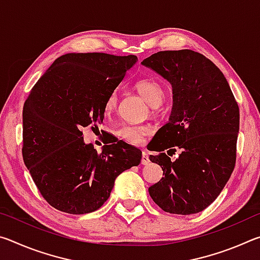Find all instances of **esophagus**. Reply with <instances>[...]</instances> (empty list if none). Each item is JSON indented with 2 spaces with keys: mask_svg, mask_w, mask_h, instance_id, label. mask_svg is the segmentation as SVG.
Segmentation results:
<instances>
[{
  "mask_svg": "<svg viewBox=\"0 0 260 260\" xmlns=\"http://www.w3.org/2000/svg\"><path fill=\"white\" fill-rule=\"evenodd\" d=\"M149 162H150V159H149V156L147 155L146 152L143 151V153H142V159H141V164H142V165H148Z\"/></svg>",
  "mask_w": 260,
  "mask_h": 260,
  "instance_id": "34e87169",
  "label": "esophagus"
}]
</instances>
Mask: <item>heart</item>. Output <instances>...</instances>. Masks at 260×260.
Instances as JSON below:
<instances>
[{
  "instance_id": "b5f03b06",
  "label": "heart",
  "mask_w": 260,
  "mask_h": 260,
  "mask_svg": "<svg viewBox=\"0 0 260 260\" xmlns=\"http://www.w3.org/2000/svg\"><path fill=\"white\" fill-rule=\"evenodd\" d=\"M136 90L140 95L147 101L148 104L152 108L160 107L165 99V90L159 82L152 79H142L136 82ZM118 105V94L117 91L108 96L104 104V112L107 114L112 113L117 109ZM151 133V128L147 125H132L124 124L117 129V135L126 142L131 144H140L143 141L144 136Z\"/></svg>"
}]
</instances>
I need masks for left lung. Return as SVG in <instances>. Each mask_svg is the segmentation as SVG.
<instances>
[{
	"mask_svg": "<svg viewBox=\"0 0 260 260\" xmlns=\"http://www.w3.org/2000/svg\"><path fill=\"white\" fill-rule=\"evenodd\" d=\"M141 64L169 81L173 91L169 122L150 142V150L160 153L149 159L160 165L164 177L149 187V193L165 212H201L219 196L234 170L239 105L222 72L200 52L159 51ZM172 146L182 149L174 162L167 156L175 151Z\"/></svg>",
	"mask_w": 260,
	"mask_h": 260,
	"instance_id": "8db88e82",
	"label": "left lung"
}]
</instances>
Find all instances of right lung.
<instances>
[{
  "label": "right lung",
  "mask_w": 260,
  "mask_h": 260,
  "mask_svg": "<svg viewBox=\"0 0 260 260\" xmlns=\"http://www.w3.org/2000/svg\"><path fill=\"white\" fill-rule=\"evenodd\" d=\"M138 60L134 55L65 54L30 90L23 110V158L48 203L71 214L89 213L110 197L114 180L138 166L142 152L119 141L100 153L81 129L103 121L108 96ZM94 128V127H91Z\"/></svg>",
  "instance_id": "1"
}]
</instances>
